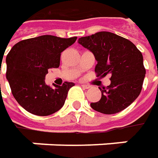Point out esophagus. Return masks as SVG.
Returning a JSON list of instances; mask_svg holds the SVG:
<instances>
[{
	"label": "esophagus",
	"mask_w": 158,
	"mask_h": 158,
	"mask_svg": "<svg viewBox=\"0 0 158 158\" xmlns=\"http://www.w3.org/2000/svg\"><path fill=\"white\" fill-rule=\"evenodd\" d=\"M81 86H83L84 88H86V89H88V88H90L91 86H89V85H86V84H81Z\"/></svg>",
	"instance_id": "34e87169"
}]
</instances>
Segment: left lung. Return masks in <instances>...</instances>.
<instances>
[{
  "instance_id": "1",
  "label": "left lung",
  "mask_w": 158,
  "mask_h": 158,
  "mask_svg": "<svg viewBox=\"0 0 158 158\" xmlns=\"http://www.w3.org/2000/svg\"><path fill=\"white\" fill-rule=\"evenodd\" d=\"M97 61V77L110 74V85L99 87L102 97L90 105L98 112L115 114L129 106L139 96L146 70L141 52L129 40L110 31H99L79 39Z\"/></svg>"
}]
</instances>
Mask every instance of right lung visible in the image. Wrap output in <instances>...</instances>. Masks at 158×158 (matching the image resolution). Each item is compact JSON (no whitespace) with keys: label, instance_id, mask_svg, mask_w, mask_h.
<instances>
[{"label":"right lung","instance_id":"1","mask_svg":"<svg viewBox=\"0 0 158 158\" xmlns=\"http://www.w3.org/2000/svg\"><path fill=\"white\" fill-rule=\"evenodd\" d=\"M77 37L60 38L42 35L14 45L6 57L8 79L14 98L25 110L37 116H48L64 106L72 82L52 88L45 83L48 69L58 68L61 53Z\"/></svg>","mask_w":158,"mask_h":158}]
</instances>
